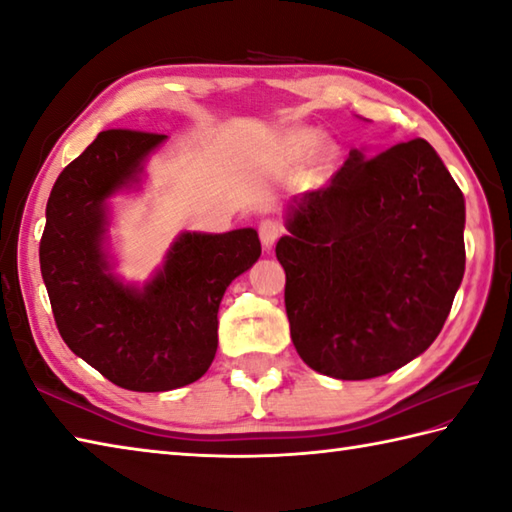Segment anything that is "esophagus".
<instances>
[{"label": "esophagus", "instance_id": "34e87169", "mask_svg": "<svg viewBox=\"0 0 512 512\" xmlns=\"http://www.w3.org/2000/svg\"><path fill=\"white\" fill-rule=\"evenodd\" d=\"M282 235H284V226L275 222V219H264V222L259 224V239H262V244L266 248H273Z\"/></svg>", "mask_w": 512, "mask_h": 512}]
</instances>
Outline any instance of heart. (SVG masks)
<instances>
[{"label":"heart","mask_w":512,"mask_h":512,"mask_svg":"<svg viewBox=\"0 0 512 512\" xmlns=\"http://www.w3.org/2000/svg\"><path fill=\"white\" fill-rule=\"evenodd\" d=\"M322 146H324V135L319 133V130L304 128V130H297V133L290 137V148H293V153L304 159L315 157L319 150H322Z\"/></svg>","instance_id":"1"}]
</instances>
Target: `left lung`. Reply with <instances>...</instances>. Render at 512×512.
Wrapping results in <instances>:
<instances>
[{
  "label": "left lung",
  "instance_id": "left-lung-1",
  "mask_svg": "<svg viewBox=\"0 0 512 512\" xmlns=\"http://www.w3.org/2000/svg\"><path fill=\"white\" fill-rule=\"evenodd\" d=\"M464 195L426 139L350 150L326 188L293 197L277 259L299 357L370 379L422 355L464 277Z\"/></svg>",
  "mask_w": 512,
  "mask_h": 512
}]
</instances>
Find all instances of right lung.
<instances>
[{"label":"right lung","instance_id":"1","mask_svg":"<svg viewBox=\"0 0 512 512\" xmlns=\"http://www.w3.org/2000/svg\"><path fill=\"white\" fill-rule=\"evenodd\" d=\"M166 135L99 133L57 177L46 204L39 266L66 346L110 382L162 393L197 382L217 350V310L228 284L262 255L257 230L182 233L144 288L110 270L106 199L139 182Z\"/></svg>","mask_w":512,"mask_h":512}]
</instances>
